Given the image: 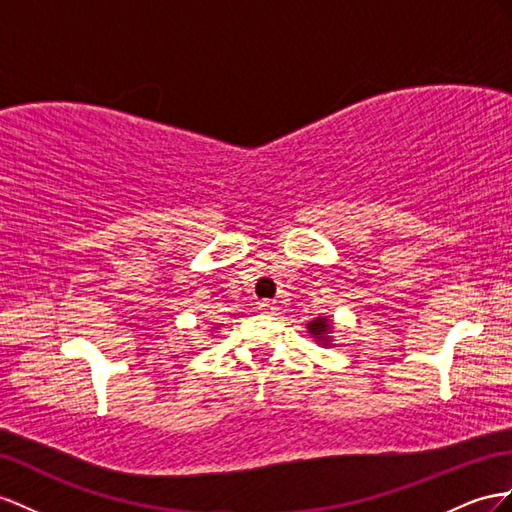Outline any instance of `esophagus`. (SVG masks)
<instances>
[{
    "label": "esophagus",
    "mask_w": 512,
    "mask_h": 512,
    "mask_svg": "<svg viewBox=\"0 0 512 512\" xmlns=\"http://www.w3.org/2000/svg\"><path fill=\"white\" fill-rule=\"evenodd\" d=\"M257 307H259L261 313H268V316H274V313L279 311V307H277V303H274V300H261Z\"/></svg>",
    "instance_id": "esophagus-1"
}]
</instances>
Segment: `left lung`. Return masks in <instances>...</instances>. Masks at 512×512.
I'll list each match as a JSON object with an SVG mask.
<instances>
[{"label":"left lung","mask_w":512,"mask_h":512,"mask_svg":"<svg viewBox=\"0 0 512 512\" xmlns=\"http://www.w3.org/2000/svg\"><path fill=\"white\" fill-rule=\"evenodd\" d=\"M331 331L333 322L329 318H316L307 322V333H311V337L322 346H331Z\"/></svg>","instance_id":"obj_1"}]
</instances>
